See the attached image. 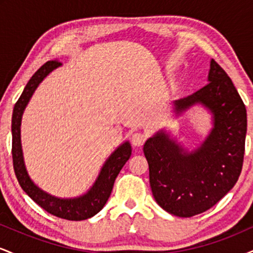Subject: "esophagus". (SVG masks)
<instances>
[{
    "label": "esophagus",
    "instance_id": "1",
    "mask_svg": "<svg viewBox=\"0 0 253 253\" xmlns=\"http://www.w3.org/2000/svg\"><path fill=\"white\" fill-rule=\"evenodd\" d=\"M145 140H146V135L144 133L136 132L132 134V144L134 146H141V145H144Z\"/></svg>",
    "mask_w": 253,
    "mask_h": 253
}]
</instances>
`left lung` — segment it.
Instances as JSON below:
<instances>
[{"mask_svg":"<svg viewBox=\"0 0 253 253\" xmlns=\"http://www.w3.org/2000/svg\"><path fill=\"white\" fill-rule=\"evenodd\" d=\"M208 82L173 102L176 114L197 103L213 114V128L195 151L185 152L164 130L144 145L153 197L176 216L190 217L210 210L234 187L242 172L248 128L245 104L214 59Z\"/></svg>","mask_w":253,"mask_h":253,"instance_id":"left-lung-1","label":"left lung"}]
</instances>
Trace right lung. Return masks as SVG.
I'll use <instances>...</instances> for the list:
<instances>
[{"label":"right lung","instance_id":"1","mask_svg":"<svg viewBox=\"0 0 253 253\" xmlns=\"http://www.w3.org/2000/svg\"><path fill=\"white\" fill-rule=\"evenodd\" d=\"M60 65L62 64L57 60H50V62L45 63L26 84L24 91L14 106L13 110L11 155H13L14 171H15L17 181H19L25 193L34 202L38 203L42 210L48 211L52 215L71 220V221H81V220L89 219V217L97 214L102 210L106 202L108 201L115 178H117L120 170L123 169L124 165L126 164V162L129 159L132 147H130L128 141H125L123 145H120L103 164L94 185L90 188L88 193H85L82 196L75 197V199H59V197L52 196L50 194L45 193L38 185L34 184L31 177L28 176L27 170H26L24 156H22L21 134H20L21 119L26 106L30 102L32 95L36 91L38 85L51 71H53Z\"/></svg>","mask_w":253,"mask_h":253}]
</instances>
